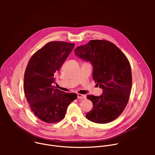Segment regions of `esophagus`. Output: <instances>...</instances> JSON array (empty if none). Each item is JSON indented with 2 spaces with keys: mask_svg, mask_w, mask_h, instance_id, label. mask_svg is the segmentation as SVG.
<instances>
[{
  "mask_svg": "<svg viewBox=\"0 0 155 155\" xmlns=\"http://www.w3.org/2000/svg\"><path fill=\"white\" fill-rule=\"evenodd\" d=\"M86 96L81 94H77V98L78 99H86Z\"/></svg>",
  "mask_w": 155,
  "mask_h": 155,
  "instance_id": "34e87169",
  "label": "esophagus"
}]
</instances>
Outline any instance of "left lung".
<instances>
[{
	"instance_id": "obj_1",
	"label": "left lung",
	"mask_w": 155,
	"mask_h": 155,
	"mask_svg": "<svg viewBox=\"0 0 155 155\" xmlns=\"http://www.w3.org/2000/svg\"><path fill=\"white\" fill-rule=\"evenodd\" d=\"M75 54L93 65V78L103 90L100 96L87 95L93 107L87 120L104 124L117 118L129 99L132 87L131 68L125 54L113 43L92 40L78 47Z\"/></svg>"
}]
</instances>
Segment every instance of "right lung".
<instances>
[{
    "label": "right lung",
    "instance_id": "1",
    "mask_svg": "<svg viewBox=\"0 0 155 155\" xmlns=\"http://www.w3.org/2000/svg\"><path fill=\"white\" fill-rule=\"evenodd\" d=\"M75 43L61 41L47 43L31 58L25 73L24 91L33 113L42 121L57 123L65 117L69 105L77 97L53 84L54 75L67 59Z\"/></svg>",
    "mask_w": 155,
    "mask_h": 155
}]
</instances>
